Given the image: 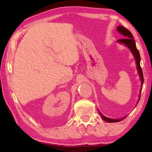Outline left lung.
I'll return each instance as SVG.
<instances>
[{
  "instance_id": "1",
  "label": "left lung",
  "mask_w": 152,
  "mask_h": 152,
  "mask_svg": "<svg viewBox=\"0 0 152 152\" xmlns=\"http://www.w3.org/2000/svg\"><path fill=\"white\" fill-rule=\"evenodd\" d=\"M117 31H119L121 34H122L124 37L125 38H123V39H118V42H119L121 43H123L127 46V47L129 48V50L132 51L133 55L134 56V58L135 59L136 61V64H137V70L139 74H140V78L141 82H142V84H143V72H142V69H141V66H140V60H141V58H140V52H139L138 50L136 48V45H135V42L134 40V37H133V35L127 29H126L125 27L123 26H119L117 27ZM142 89V88H141ZM101 117L102 119H103L104 121L109 123H116V122H119L122 121L123 119H124L125 117L122 118V119H110V118H107L106 117H104V115H102L101 113Z\"/></svg>"
}]
</instances>
